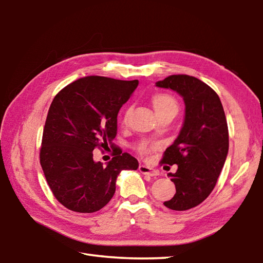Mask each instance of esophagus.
I'll return each mask as SVG.
<instances>
[{
  "mask_svg": "<svg viewBox=\"0 0 263 263\" xmlns=\"http://www.w3.org/2000/svg\"><path fill=\"white\" fill-rule=\"evenodd\" d=\"M139 172L141 174H146V175H149V176H155L158 174V172L153 169L152 167L149 166H146V164H140L139 166Z\"/></svg>",
  "mask_w": 263,
  "mask_h": 263,
  "instance_id": "esophagus-1",
  "label": "esophagus"
}]
</instances>
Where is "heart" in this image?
I'll list each match as a JSON object with an SVG mask.
<instances>
[{"label": "heart", "instance_id": "obj_1", "mask_svg": "<svg viewBox=\"0 0 263 263\" xmlns=\"http://www.w3.org/2000/svg\"><path fill=\"white\" fill-rule=\"evenodd\" d=\"M152 104L159 118L161 117V116L168 115V114L176 115L177 111H179V104H177V101L172 95H168V94H155L152 99ZM128 112H130V110L128 109L125 110V112H124V116H123L124 123L126 122V119L128 117ZM140 152L146 153L147 152V148H146L145 146H142L140 148Z\"/></svg>", "mask_w": 263, "mask_h": 263}]
</instances>
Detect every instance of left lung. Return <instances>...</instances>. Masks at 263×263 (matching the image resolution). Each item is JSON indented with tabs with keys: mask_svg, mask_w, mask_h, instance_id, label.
<instances>
[{
	"mask_svg": "<svg viewBox=\"0 0 263 263\" xmlns=\"http://www.w3.org/2000/svg\"><path fill=\"white\" fill-rule=\"evenodd\" d=\"M157 87L172 89L183 97L184 121L173 145L164 151L162 163L176 164L169 173L176 194L163 205L176 211L197 206L215 188L229 153V128L217 92L189 75H171Z\"/></svg>",
	"mask_w": 263,
	"mask_h": 263,
	"instance_id": "left-lung-1",
	"label": "left lung"
}]
</instances>
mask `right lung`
Here are the masks:
<instances>
[{
    "mask_svg": "<svg viewBox=\"0 0 263 263\" xmlns=\"http://www.w3.org/2000/svg\"><path fill=\"white\" fill-rule=\"evenodd\" d=\"M138 83L86 77L61 89L52 101L41 164L53 195L65 208L81 213L101 210L112 198L119 173L139 166L136 158L117 148L106 164L92 159V151L108 147L115 139L119 109Z\"/></svg>",
    "mask_w": 263,
    "mask_h": 263,
    "instance_id": "obj_1",
    "label": "right lung"
}]
</instances>
